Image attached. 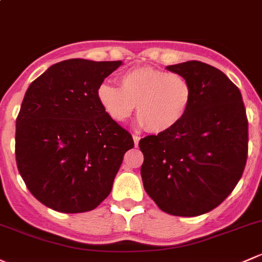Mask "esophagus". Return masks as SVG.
Here are the masks:
<instances>
[{"mask_svg":"<svg viewBox=\"0 0 262 262\" xmlns=\"http://www.w3.org/2000/svg\"><path fill=\"white\" fill-rule=\"evenodd\" d=\"M133 139H134V144H136V147H138L139 140H140V137H139V136H137V134H133Z\"/></svg>","mask_w":262,"mask_h":262,"instance_id":"esophagus-1","label":"esophagus"}]
</instances>
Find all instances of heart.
Masks as SVG:
<instances>
[{
    "label": "heart",
    "mask_w": 262,
    "mask_h": 262,
    "mask_svg": "<svg viewBox=\"0 0 262 262\" xmlns=\"http://www.w3.org/2000/svg\"><path fill=\"white\" fill-rule=\"evenodd\" d=\"M96 96L114 122L123 123L137 104L139 123L152 133L172 130L186 117L193 98L189 81L177 73L142 66L119 76V88L99 85Z\"/></svg>",
    "instance_id": "b5f03b06"
}]
</instances>
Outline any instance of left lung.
Returning a JSON list of instances; mask_svg holds the SVG:
<instances>
[{
	"label": "left lung",
	"instance_id": "obj_1",
	"mask_svg": "<svg viewBox=\"0 0 262 262\" xmlns=\"http://www.w3.org/2000/svg\"><path fill=\"white\" fill-rule=\"evenodd\" d=\"M191 84L186 117L172 130L140 139L143 186L173 216L193 217L221 205L240 181L249 149V122L238 88L201 61L169 65Z\"/></svg>",
	"mask_w": 262,
	"mask_h": 262
}]
</instances>
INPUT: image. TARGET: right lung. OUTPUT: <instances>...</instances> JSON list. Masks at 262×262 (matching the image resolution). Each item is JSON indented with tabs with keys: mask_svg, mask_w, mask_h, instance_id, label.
Here are the masks:
<instances>
[{
	"mask_svg": "<svg viewBox=\"0 0 262 262\" xmlns=\"http://www.w3.org/2000/svg\"><path fill=\"white\" fill-rule=\"evenodd\" d=\"M120 65L65 60L30 84L16 119V162L32 196L49 208L80 213L98 207L134 147L96 96Z\"/></svg>",
	"mask_w": 262,
	"mask_h": 262,
	"instance_id": "right-lung-1",
	"label": "right lung"
}]
</instances>
